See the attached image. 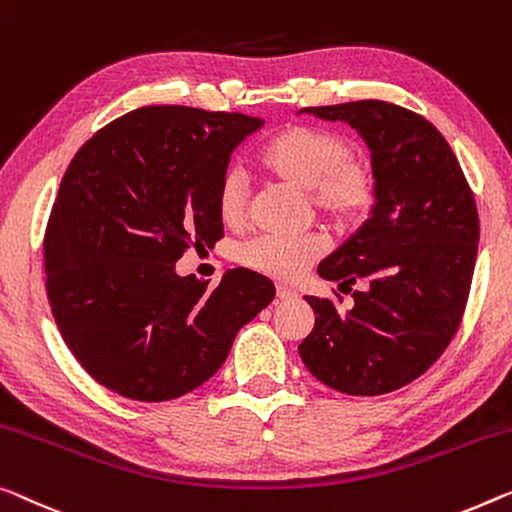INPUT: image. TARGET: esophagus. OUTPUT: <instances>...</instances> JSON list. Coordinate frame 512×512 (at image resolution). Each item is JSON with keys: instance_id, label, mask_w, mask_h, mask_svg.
Listing matches in <instances>:
<instances>
[{"instance_id": "34e87169", "label": "esophagus", "mask_w": 512, "mask_h": 512, "mask_svg": "<svg viewBox=\"0 0 512 512\" xmlns=\"http://www.w3.org/2000/svg\"><path fill=\"white\" fill-rule=\"evenodd\" d=\"M276 294H278L280 301H292V299H296V296H299V292H296L294 287H287V285H278Z\"/></svg>"}]
</instances>
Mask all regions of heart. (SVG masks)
Segmentation results:
<instances>
[{
    "mask_svg": "<svg viewBox=\"0 0 512 512\" xmlns=\"http://www.w3.org/2000/svg\"><path fill=\"white\" fill-rule=\"evenodd\" d=\"M257 165L287 186L308 193L319 218L335 230H354L368 220L379 197L377 170L368 158L349 151L342 135L319 126H287L257 154ZM216 209L225 227H241L248 216V188L239 172H225L216 188ZM324 253L317 234H262L239 250L248 269L280 280L301 278Z\"/></svg>",
    "mask_w": 512,
    "mask_h": 512,
    "instance_id": "b5f03b06",
    "label": "heart"
}]
</instances>
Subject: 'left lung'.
I'll return each instance as SVG.
<instances>
[{"label": "left lung", "mask_w": 512, "mask_h": 512, "mask_svg": "<svg viewBox=\"0 0 512 512\" xmlns=\"http://www.w3.org/2000/svg\"><path fill=\"white\" fill-rule=\"evenodd\" d=\"M347 121L372 151L379 197L372 216L319 264L349 287L352 308L305 296L315 329L301 361L333 391L384 395L418 379L451 345L467 308L478 253V211L467 177L437 128L386 101L303 108Z\"/></svg>", "instance_id": "1"}]
</instances>
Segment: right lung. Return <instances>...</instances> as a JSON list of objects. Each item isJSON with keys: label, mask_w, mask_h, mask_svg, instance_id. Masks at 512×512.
<instances>
[{"label": "right lung", "mask_w": 512, "mask_h": 512, "mask_svg": "<svg viewBox=\"0 0 512 512\" xmlns=\"http://www.w3.org/2000/svg\"><path fill=\"white\" fill-rule=\"evenodd\" d=\"M264 121L149 105L82 144L45 227V289L61 338L124 398H181L218 372L243 324L276 296L269 278L227 271L218 287L174 271L223 236L218 181Z\"/></svg>", "instance_id": "1"}]
</instances>
